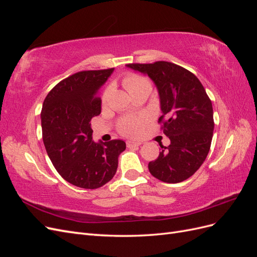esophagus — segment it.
Returning a JSON list of instances; mask_svg holds the SVG:
<instances>
[{
    "label": "esophagus",
    "mask_w": 257,
    "mask_h": 257,
    "mask_svg": "<svg viewBox=\"0 0 257 257\" xmlns=\"http://www.w3.org/2000/svg\"><path fill=\"white\" fill-rule=\"evenodd\" d=\"M126 145H127V147L128 148H131V147H138V146H141L142 144L139 143V142H134V141H128L127 143H126Z\"/></svg>",
    "instance_id": "34e87169"
}]
</instances>
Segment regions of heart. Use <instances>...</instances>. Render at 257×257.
<instances>
[{
  "instance_id": "b5f03b06",
  "label": "heart",
  "mask_w": 257,
  "mask_h": 257,
  "mask_svg": "<svg viewBox=\"0 0 257 257\" xmlns=\"http://www.w3.org/2000/svg\"><path fill=\"white\" fill-rule=\"evenodd\" d=\"M123 85L130 94H132V93L141 88H145V87L151 88L149 81H148L146 78H144V77L137 76V75L126 76L123 80ZM108 94H109V90H106L103 95V103H105L107 100ZM146 120H147L146 118H124L119 123V130L124 135H128V136L136 135L139 133V131L142 130Z\"/></svg>"
}]
</instances>
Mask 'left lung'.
Masks as SVG:
<instances>
[{"mask_svg": "<svg viewBox=\"0 0 257 257\" xmlns=\"http://www.w3.org/2000/svg\"><path fill=\"white\" fill-rule=\"evenodd\" d=\"M149 76L158 89L163 133L168 147L149 163V172L166 183H179L193 176L205 162L211 146L214 122L212 103L197 77L177 64L158 61L126 64Z\"/></svg>", "mask_w": 257, "mask_h": 257, "instance_id": "left-lung-1", "label": "left lung"}]
</instances>
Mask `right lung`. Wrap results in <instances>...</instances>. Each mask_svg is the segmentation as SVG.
Here are the masks:
<instances>
[{
	"label": "right lung",
	"instance_id": "1",
	"mask_svg": "<svg viewBox=\"0 0 257 257\" xmlns=\"http://www.w3.org/2000/svg\"><path fill=\"white\" fill-rule=\"evenodd\" d=\"M114 68L83 71L60 81L46 96L42 113L43 141L61 177L82 189L110 181L126 145L120 139L92 141L91 119L102 110L100 87Z\"/></svg>",
	"mask_w": 257,
	"mask_h": 257
}]
</instances>
